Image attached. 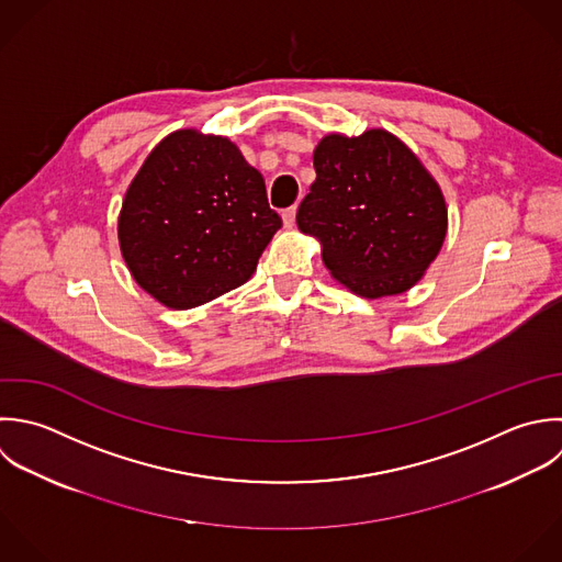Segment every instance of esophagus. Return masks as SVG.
Wrapping results in <instances>:
<instances>
[{"mask_svg":"<svg viewBox=\"0 0 562 562\" xmlns=\"http://www.w3.org/2000/svg\"><path fill=\"white\" fill-rule=\"evenodd\" d=\"M295 214H297V205H291L284 210L282 218H284V227H293L295 225Z\"/></svg>","mask_w":562,"mask_h":562,"instance_id":"1","label":"esophagus"}]
</instances>
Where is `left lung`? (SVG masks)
Returning a JSON list of instances; mask_svg holds the SVG:
<instances>
[{"instance_id":"1","label":"left lung","mask_w":562,"mask_h":562,"mask_svg":"<svg viewBox=\"0 0 562 562\" xmlns=\"http://www.w3.org/2000/svg\"><path fill=\"white\" fill-rule=\"evenodd\" d=\"M297 227L322 240L330 273L363 297L414 286L447 236L445 196L418 157L383 128L326 135Z\"/></svg>"}]
</instances>
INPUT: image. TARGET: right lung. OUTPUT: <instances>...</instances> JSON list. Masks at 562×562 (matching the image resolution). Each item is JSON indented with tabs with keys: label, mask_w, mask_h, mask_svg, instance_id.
Here are the masks:
<instances>
[{
	"label": "right lung",
	"mask_w": 562,
	"mask_h": 562,
	"mask_svg": "<svg viewBox=\"0 0 562 562\" xmlns=\"http://www.w3.org/2000/svg\"><path fill=\"white\" fill-rule=\"evenodd\" d=\"M282 227L262 175L227 137L177 131L126 190L117 236L135 282L170 308L201 306L247 282Z\"/></svg>",
	"instance_id": "right-lung-1"
}]
</instances>
